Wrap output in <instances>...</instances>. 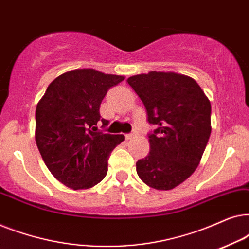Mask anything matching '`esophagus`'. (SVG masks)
I'll return each mask as SVG.
<instances>
[{
  "label": "esophagus",
  "instance_id": "34e87169",
  "mask_svg": "<svg viewBox=\"0 0 249 249\" xmlns=\"http://www.w3.org/2000/svg\"><path fill=\"white\" fill-rule=\"evenodd\" d=\"M134 134H127L125 135V141H130L131 138H134Z\"/></svg>",
  "mask_w": 249,
  "mask_h": 249
}]
</instances>
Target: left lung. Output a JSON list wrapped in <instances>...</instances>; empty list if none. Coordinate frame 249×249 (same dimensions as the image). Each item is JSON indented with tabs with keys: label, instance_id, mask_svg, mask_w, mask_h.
I'll list each match as a JSON object with an SVG mask.
<instances>
[{
	"label": "left lung",
	"instance_id": "1",
	"mask_svg": "<svg viewBox=\"0 0 249 249\" xmlns=\"http://www.w3.org/2000/svg\"><path fill=\"white\" fill-rule=\"evenodd\" d=\"M154 124L149 149L136 163L142 181L158 190L173 189L193 175L211 135V103L193 78L176 72L128 78Z\"/></svg>",
	"mask_w": 249,
	"mask_h": 249
}]
</instances>
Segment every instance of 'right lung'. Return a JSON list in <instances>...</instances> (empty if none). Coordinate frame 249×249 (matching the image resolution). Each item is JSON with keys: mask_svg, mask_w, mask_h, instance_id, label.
<instances>
[{"mask_svg": "<svg viewBox=\"0 0 249 249\" xmlns=\"http://www.w3.org/2000/svg\"><path fill=\"white\" fill-rule=\"evenodd\" d=\"M124 79L94 69H76L55 78L36 107L37 147L51 173L64 186L88 189L107 173V160L124 135L98 131L108 121L100 107L107 90Z\"/></svg>", "mask_w": 249, "mask_h": 249, "instance_id": "right-lung-1", "label": "right lung"}]
</instances>
